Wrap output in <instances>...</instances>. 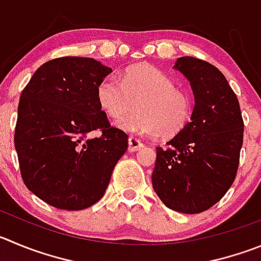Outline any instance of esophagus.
Here are the masks:
<instances>
[{"mask_svg":"<svg viewBox=\"0 0 261 261\" xmlns=\"http://www.w3.org/2000/svg\"><path fill=\"white\" fill-rule=\"evenodd\" d=\"M142 147H143V143L140 142L138 138L131 136V138L128 139V150H130V152H136V150L140 149Z\"/></svg>","mask_w":261,"mask_h":261,"instance_id":"34e87169","label":"esophagus"}]
</instances>
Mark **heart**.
<instances>
[{
  "label": "heart",
  "instance_id": "heart-1",
  "mask_svg": "<svg viewBox=\"0 0 261 261\" xmlns=\"http://www.w3.org/2000/svg\"><path fill=\"white\" fill-rule=\"evenodd\" d=\"M97 103L113 119H120L138 103V111L117 126L136 135L172 138L181 133L192 116V99L174 80L152 65L127 68L121 79L108 75L96 89Z\"/></svg>",
  "mask_w": 261,
  "mask_h": 261
}]
</instances>
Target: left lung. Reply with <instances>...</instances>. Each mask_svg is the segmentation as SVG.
<instances>
[{
	"mask_svg": "<svg viewBox=\"0 0 261 261\" xmlns=\"http://www.w3.org/2000/svg\"><path fill=\"white\" fill-rule=\"evenodd\" d=\"M174 68L189 80L196 104L186 128L167 148H155L152 184L165 206L198 214L232 187L245 125L237 96L218 68L192 57L179 58Z\"/></svg>",
	"mask_w": 261,
	"mask_h": 261,
	"instance_id": "left-lung-1",
	"label": "left lung"
}]
</instances>
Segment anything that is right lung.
Wrapping results in <instances>:
<instances>
[{"instance_id":"right-lung-1","label":"right lung","mask_w":261,"mask_h":261,"mask_svg":"<svg viewBox=\"0 0 261 261\" xmlns=\"http://www.w3.org/2000/svg\"><path fill=\"white\" fill-rule=\"evenodd\" d=\"M111 72L91 58H58L41 65L21 92L14 136L20 174L54 207L96 203L127 149V134L111 126L97 103V86Z\"/></svg>"}]
</instances>
